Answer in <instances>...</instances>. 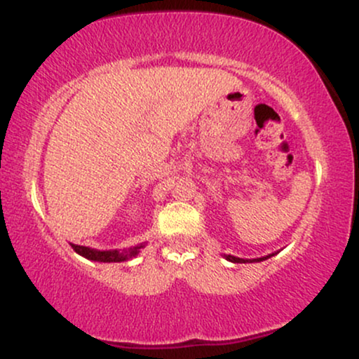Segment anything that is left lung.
Instances as JSON below:
<instances>
[{
    "label": "left lung",
    "instance_id": "8db88e82",
    "mask_svg": "<svg viewBox=\"0 0 359 359\" xmlns=\"http://www.w3.org/2000/svg\"><path fill=\"white\" fill-rule=\"evenodd\" d=\"M271 255H269V257H263V258H257V259H250V262H262V259H266L270 258ZM226 259H229V262L233 263H246L248 259H243V258H236V257H231V255H226Z\"/></svg>",
    "mask_w": 359,
    "mask_h": 359
}]
</instances>
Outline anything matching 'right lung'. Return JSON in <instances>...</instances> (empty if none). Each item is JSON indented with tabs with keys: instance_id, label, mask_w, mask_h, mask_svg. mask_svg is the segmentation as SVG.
Segmentation results:
<instances>
[{
	"instance_id": "1",
	"label": "right lung",
	"mask_w": 359,
	"mask_h": 359,
	"mask_svg": "<svg viewBox=\"0 0 359 359\" xmlns=\"http://www.w3.org/2000/svg\"><path fill=\"white\" fill-rule=\"evenodd\" d=\"M76 253L82 255L84 258L94 259V262H125V259L135 257L138 253V250L142 246H135V248H130V251H100V250H90L88 246H79V245H71Z\"/></svg>"
}]
</instances>
